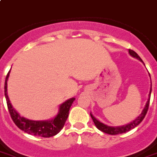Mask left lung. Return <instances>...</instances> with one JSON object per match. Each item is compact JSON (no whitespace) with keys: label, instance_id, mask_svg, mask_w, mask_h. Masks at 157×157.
<instances>
[{"label":"left lung","instance_id":"left-lung-1","mask_svg":"<svg viewBox=\"0 0 157 157\" xmlns=\"http://www.w3.org/2000/svg\"><path fill=\"white\" fill-rule=\"evenodd\" d=\"M128 52H129V54L131 55V56H134V57H136V58L139 59L140 61H142V62H143V60H142L141 58L140 57L139 55H138V54L136 53V52H134L133 50L129 49L128 50ZM149 76H150V74H149ZM151 84H152V83H151ZM151 92H152V85H151L150 93H149V95H148V101H147V103H146L145 107H144V110L142 111L141 114H140V115L139 117H138L135 120V121H132V123L128 124H127V125H125V126H121V127H116V128L115 127H110V126L106 125V124H105L101 123V122H100L99 121H97V120L96 119V118H95V117H93V116L90 113V116H91V117H92V119H93V122H94L95 125L97 126V128H98L99 130H101V131L104 132H105V133L110 134V135H117V134L124 133V132H126L130 131L131 129H132V128H134L136 127L137 125H139L140 124V122H141V121L144 120V118L145 117V115L147 114V112H148V106H149Z\"/></svg>","mask_w":157,"mask_h":157}]
</instances>
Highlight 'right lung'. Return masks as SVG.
Masks as SVG:
<instances>
[{
    "label": "right lung",
    "mask_w": 157,
    "mask_h": 157,
    "mask_svg": "<svg viewBox=\"0 0 157 157\" xmlns=\"http://www.w3.org/2000/svg\"><path fill=\"white\" fill-rule=\"evenodd\" d=\"M10 72V71H9ZM9 72H8L5 82V96L7 102L8 109L9 114L11 116L12 120L15 124L22 131L27 133L34 136H39L42 137H51L60 132L63 128L65 121L68 117L69 109L72 106V102L75 101V98H71L66 101L60 106V110L54 119L47 121H35L28 120L23 117H21L19 113L16 112L9 102V99L7 94V81L9 76Z\"/></svg>",
    "instance_id": "obj_1"
}]
</instances>
